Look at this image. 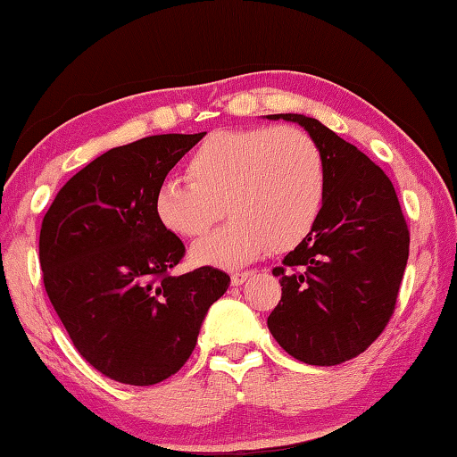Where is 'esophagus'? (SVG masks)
<instances>
[{
	"label": "esophagus",
	"mask_w": 457,
	"mask_h": 457,
	"mask_svg": "<svg viewBox=\"0 0 457 457\" xmlns=\"http://www.w3.org/2000/svg\"><path fill=\"white\" fill-rule=\"evenodd\" d=\"M252 274H253L252 270H242V272H234V274H231V284H234V286H242Z\"/></svg>",
	"instance_id": "34e87169"
}]
</instances>
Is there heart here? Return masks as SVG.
Listing matches in <instances>:
<instances>
[{
    "instance_id": "1",
    "label": "heart",
    "mask_w": 457,
    "mask_h": 457,
    "mask_svg": "<svg viewBox=\"0 0 457 457\" xmlns=\"http://www.w3.org/2000/svg\"><path fill=\"white\" fill-rule=\"evenodd\" d=\"M187 179H165L153 195L154 218L191 245L197 266L234 268L288 252L311 234L327 197V163L316 138L296 127L218 130L187 159Z\"/></svg>"
}]
</instances>
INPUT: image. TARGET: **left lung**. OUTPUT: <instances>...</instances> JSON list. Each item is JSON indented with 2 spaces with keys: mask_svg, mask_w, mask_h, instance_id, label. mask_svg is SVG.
<instances>
[{
  "mask_svg": "<svg viewBox=\"0 0 457 457\" xmlns=\"http://www.w3.org/2000/svg\"><path fill=\"white\" fill-rule=\"evenodd\" d=\"M304 127L327 163V197L311 234L272 270L282 298L268 328L306 365L330 367L365 353L385 330L409 258V229L383 169L320 120L268 114Z\"/></svg>",
  "mask_w": 457,
  "mask_h": 457,
  "instance_id": "1",
  "label": "left lung"
}]
</instances>
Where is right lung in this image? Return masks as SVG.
I'll return each instance as SVG.
<instances>
[{
    "label": "right lung",
    "instance_id": "1",
    "mask_svg": "<svg viewBox=\"0 0 457 457\" xmlns=\"http://www.w3.org/2000/svg\"><path fill=\"white\" fill-rule=\"evenodd\" d=\"M204 137L114 146L76 173L44 215L46 292L76 351L112 381L145 386L175 375L229 286L212 266L171 276L185 245L153 212L159 183Z\"/></svg>",
    "mask_w": 457,
    "mask_h": 457
}]
</instances>
